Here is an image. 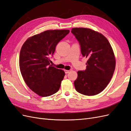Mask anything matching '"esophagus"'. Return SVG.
<instances>
[{
	"label": "esophagus",
	"instance_id": "34e87169",
	"mask_svg": "<svg viewBox=\"0 0 131 131\" xmlns=\"http://www.w3.org/2000/svg\"><path fill=\"white\" fill-rule=\"evenodd\" d=\"M64 72H65V73L66 74H67V73H68L69 72H70V70H64Z\"/></svg>",
	"mask_w": 131,
	"mask_h": 131
}]
</instances>
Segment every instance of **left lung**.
Here are the masks:
<instances>
[{"instance_id": "1", "label": "left lung", "mask_w": 131, "mask_h": 131, "mask_svg": "<svg viewBox=\"0 0 131 131\" xmlns=\"http://www.w3.org/2000/svg\"><path fill=\"white\" fill-rule=\"evenodd\" d=\"M80 45L81 52L88 59L86 68L78 71L74 86L78 93L88 96L103 91L110 82L116 67L111 46L103 35L88 28L72 29Z\"/></svg>"}]
</instances>
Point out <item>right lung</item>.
<instances>
[{"mask_svg": "<svg viewBox=\"0 0 131 131\" xmlns=\"http://www.w3.org/2000/svg\"><path fill=\"white\" fill-rule=\"evenodd\" d=\"M69 30H50L27 38L21 48L19 67L30 89L40 96H49L59 90L64 70L50 64L49 57Z\"/></svg>", "mask_w": 131, "mask_h": 131, "instance_id": "add662e5", "label": "right lung"}]
</instances>
